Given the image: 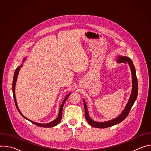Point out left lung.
I'll return each instance as SVG.
<instances>
[{"instance_id": "obj_1", "label": "left lung", "mask_w": 151, "mask_h": 151, "mask_svg": "<svg viewBox=\"0 0 151 151\" xmlns=\"http://www.w3.org/2000/svg\"><path fill=\"white\" fill-rule=\"evenodd\" d=\"M118 60L119 62L128 63L129 64V66H130V67L131 71H132V85H133L132 92L131 96L130 97V99H129V100L125 107L124 111L122 112V114L116 118L112 119L111 121H109L104 122H96L90 118V117L88 115L87 105H86V103H85L84 100H83V104H84V108H85V119L87 121L88 124L93 127L99 128H107V127L113 126L114 125H116V124L122 122L128 116L129 112H130V109H132L133 104L134 103V102L137 99V94H138V82H137V76H136V70H135V68L134 66V64H133L132 61L131 60V59L127 57L119 56V57L118 58Z\"/></svg>"}]
</instances>
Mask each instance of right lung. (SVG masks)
<instances>
[{
	"instance_id": "1",
	"label": "right lung",
	"mask_w": 151,
	"mask_h": 151,
	"mask_svg": "<svg viewBox=\"0 0 151 151\" xmlns=\"http://www.w3.org/2000/svg\"><path fill=\"white\" fill-rule=\"evenodd\" d=\"M26 60V59L24 58V60H23V62L24 61ZM22 65L23 64H21V65L20 66H18L17 69H16V70H15V73H14V78H13V82H12V93H13V96H14V101H15V106H16V107H17V110L18 111V112H19V114L22 115L24 118H25L26 119H27V120H29V121H30V122H32L33 124H35V125H37V126H39V127H54V126H55V125H57L60 122V121H61V118H62V111H63V106H64V103H65V101H66V100H67V99L68 98V97L69 96V95H70V94H69L66 97V98L64 99V100H63V103H62V104H61V106H60V111H59V114H58V117L54 120V121H52V122H50V123H48V124H39V123H37V122H33V121H31V120H30V119H27V118H26L21 113V112H20V111L19 110V109H18V106H17V101H16V98H15V83H16V81H17V76H18V72H19V69H20V68L22 67Z\"/></svg>"
}]
</instances>
